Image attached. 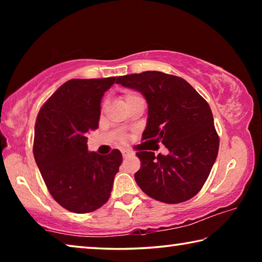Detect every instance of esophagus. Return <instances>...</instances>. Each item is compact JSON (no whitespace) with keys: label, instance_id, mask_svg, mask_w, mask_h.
<instances>
[{"label":"esophagus","instance_id":"obj_1","mask_svg":"<svg viewBox=\"0 0 262 262\" xmlns=\"http://www.w3.org/2000/svg\"><path fill=\"white\" fill-rule=\"evenodd\" d=\"M121 154H122V157L123 158H127V157H130L134 155L133 151H129V150H121Z\"/></svg>","mask_w":262,"mask_h":262}]
</instances>
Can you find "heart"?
<instances>
[{
    "label": "heart",
    "mask_w": 262,
    "mask_h": 262,
    "mask_svg": "<svg viewBox=\"0 0 262 262\" xmlns=\"http://www.w3.org/2000/svg\"><path fill=\"white\" fill-rule=\"evenodd\" d=\"M135 98H139V96H136L135 94H130V92H128L125 96H123V101L127 103V101H129L132 99H135Z\"/></svg>",
    "instance_id": "heart-1"
}]
</instances>
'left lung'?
Instances as JSON below:
<instances>
[{
	"label": "left lung",
	"mask_w": 262,
	"mask_h": 262,
	"mask_svg": "<svg viewBox=\"0 0 262 262\" xmlns=\"http://www.w3.org/2000/svg\"><path fill=\"white\" fill-rule=\"evenodd\" d=\"M117 83L134 89L148 103L147 127L142 140L159 142L167 155L155 156L140 150L141 167L135 173L137 185L155 200L185 202L195 196L216 161L220 137L207 101L184 78L161 72L119 76Z\"/></svg>",
	"instance_id": "obj_1"
}]
</instances>
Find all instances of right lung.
Wrapping results in <instances>:
<instances>
[{
    "label": "right lung",
    "instance_id": "1",
    "mask_svg": "<svg viewBox=\"0 0 262 262\" xmlns=\"http://www.w3.org/2000/svg\"><path fill=\"white\" fill-rule=\"evenodd\" d=\"M117 77L70 79L57 89L37 117L33 155L53 199L85 214L107 202L122 163L118 149L89 152L86 133L98 128L100 101Z\"/></svg>",
    "mask_w": 262,
    "mask_h": 262
}]
</instances>
